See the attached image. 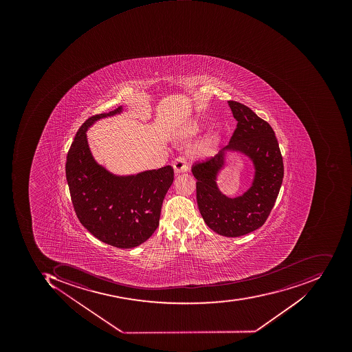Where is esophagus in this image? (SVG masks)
Segmentation results:
<instances>
[{
  "mask_svg": "<svg viewBox=\"0 0 352 352\" xmlns=\"http://www.w3.org/2000/svg\"><path fill=\"white\" fill-rule=\"evenodd\" d=\"M173 169H175V173L177 175V173H186L188 170L186 160L184 157H177L173 162Z\"/></svg>",
  "mask_w": 352,
  "mask_h": 352,
  "instance_id": "34e87169",
  "label": "esophagus"
}]
</instances>
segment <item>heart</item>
<instances>
[{
  "label": "heart",
  "instance_id": "obj_1",
  "mask_svg": "<svg viewBox=\"0 0 352 352\" xmlns=\"http://www.w3.org/2000/svg\"><path fill=\"white\" fill-rule=\"evenodd\" d=\"M200 131V124L197 120H192V122H187L186 124L182 126L181 131H179V135L181 138H192L193 135L198 133ZM214 138H207V140H202L200 143L193 146L191 152H192L197 157H202L205 154L208 153L212 149V146L214 145Z\"/></svg>",
  "mask_w": 352,
  "mask_h": 352
}]
</instances>
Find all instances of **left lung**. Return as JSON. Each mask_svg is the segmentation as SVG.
Masks as SVG:
<instances>
[{
  "label": "left lung",
  "mask_w": 352,
  "mask_h": 352,
  "mask_svg": "<svg viewBox=\"0 0 352 352\" xmlns=\"http://www.w3.org/2000/svg\"><path fill=\"white\" fill-rule=\"evenodd\" d=\"M237 129L230 144L216 157L191 168L197 179V202L210 230L226 237H240L261 228L280 190L283 162L272 126L244 104L228 101ZM230 153H239L254 165L250 187L237 197H228L218 188L217 175Z\"/></svg>",
  "instance_id": "left-lung-1"
}]
</instances>
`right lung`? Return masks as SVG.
<instances>
[{
	"instance_id": "1",
	"label": "right lung",
	"mask_w": 352,
	"mask_h": 352,
	"mask_svg": "<svg viewBox=\"0 0 352 352\" xmlns=\"http://www.w3.org/2000/svg\"><path fill=\"white\" fill-rule=\"evenodd\" d=\"M124 106L95 115L79 128L65 165L72 203L81 224L97 239L132 248L151 237L173 182V168L115 175L93 157L87 131L95 122L126 111Z\"/></svg>"
}]
</instances>
